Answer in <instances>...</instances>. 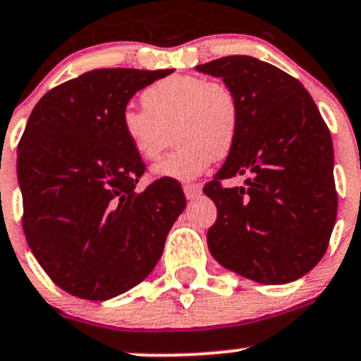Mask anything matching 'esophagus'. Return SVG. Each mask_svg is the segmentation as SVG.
Listing matches in <instances>:
<instances>
[{
	"mask_svg": "<svg viewBox=\"0 0 361 361\" xmlns=\"http://www.w3.org/2000/svg\"><path fill=\"white\" fill-rule=\"evenodd\" d=\"M184 195L188 200H196L201 195V185L200 184H185L184 185Z\"/></svg>",
	"mask_w": 361,
	"mask_h": 361,
	"instance_id": "obj_1",
	"label": "esophagus"
}]
</instances>
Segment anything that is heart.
I'll use <instances>...</instances> for the list:
<instances>
[{
  "mask_svg": "<svg viewBox=\"0 0 361 361\" xmlns=\"http://www.w3.org/2000/svg\"><path fill=\"white\" fill-rule=\"evenodd\" d=\"M145 110L122 114V133L141 160L154 161L173 130L177 148L153 166L165 179L201 176L215 158L231 153L241 127V103L222 80L203 75H170L142 91Z\"/></svg>",
  "mask_w": 361,
  "mask_h": 361,
  "instance_id": "b5f03b06",
  "label": "heart"
}]
</instances>
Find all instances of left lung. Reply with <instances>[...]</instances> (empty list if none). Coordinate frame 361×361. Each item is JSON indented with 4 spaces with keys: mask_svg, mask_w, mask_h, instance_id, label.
Segmentation results:
<instances>
[{
    "mask_svg": "<svg viewBox=\"0 0 361 361\" xmlns=\"http://www.w3.org/2000/svg\"><path fill=\"white\" fill-rule=\"evenodd\" d=\"M222 77L241 103L238 141L203 188L216 204L208 231L213 258L259 284H288L325 255L337 215L329 127L298 79L253 56L197 65ZM247 177L243 188L221 180Z\"/></svg>",
    "mask_w": 361,
    "mask_h": 361,
    "instance_id": "left-lung-1",
    "label": "left lung"
}]
</instances>
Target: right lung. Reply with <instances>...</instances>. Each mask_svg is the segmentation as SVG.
Segmentation results:
<instances>
[{
    "label": "right lung",
    "instance_id": "right-lung-1",
    "mask_svg": "<svg viewBox=\"0 0 361 361\" xmlns=\"http://www.w3.org/2000/svg\"><path fill=\"white\" fill-rule=\"evenodd\" d=\"M172 72L96 68L46 92L27 120L17 151L24 234L72 296L104 301L145 281L184 212L177 180L135 191L146 166L120 123L135 92Z\"/></svg>",
    "mask_w": 361,
    "mask_h": 361
}]
</instances>
